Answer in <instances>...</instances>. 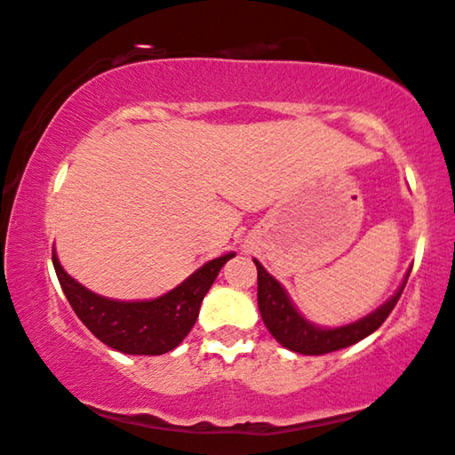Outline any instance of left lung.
Returning <instances> with one entry per match:
<instances>
[{
  "mask_svg": "<svg viewBox=\"0 0 455 455\" xmlns=\"http://www.w3.org/2000/svg\"><path fill=\"white\" fill-rule=\"evenodd\" d=\"M253 261L257 266V304H259L263 323H266L267 331L275 337L277 343L302 355L331 354V351L349 347V345L362 341V339L374 333L379 324L388 318L392 308L396 307L411 274V271L406 274L398 292L371 315L359 318V321L351 324H345V327L323 329L308 323L307 318L298 313L294 304L290 302L286 290L282 288V283L274 275H269L259 261Z\"/></svg>",
  "mask_w": 455,
  "mask_h": 455,
  "instance_id": "1",
  "label": "left lung"
}]
</instances>
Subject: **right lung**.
<instances>
[{
	"label": "right lung",
	"mask_w": 455,
	"mask_h": 455,
	"mask_svg": "<svg viewBox=\"0 0 455 455\" xmlns=\"http://www.w3.org/2000/svg\"><path fill=\"white\" fill-rule=\"evenodd\" d=\"M230 257L235 253L204 263L178 288L155 300L120 302L93 294L73 280L60 267L52 247V266L59 283L79 321L108 347L128 355H161L178 347L192 331L202 300Z\"/></svg>",
	"instance_id": "right-lung-1"
}]
</instances>
